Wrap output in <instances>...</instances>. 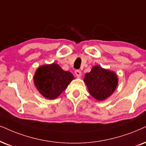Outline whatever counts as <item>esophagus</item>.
<instances>
[{
	"label": "esophagus",
	"instance_id": "esophagus-1",
	"mask_svg": "<svg viewBox=\"0 0 146 146\" xmlns=\"http://www.w3.org/2000/svg\"><path fill=\"white\" fill-rule=\"evenodd\" d=\"M75 75H76L77 77H78V78H79V77L82 76V72L79 71V70H76V71H75Z\"/></svg>",
	"mask_w": 146,
	"mask_h": 146
}]
</instances>
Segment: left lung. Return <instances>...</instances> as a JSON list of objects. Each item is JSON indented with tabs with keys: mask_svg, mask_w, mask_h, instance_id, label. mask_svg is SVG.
Wrapping results in <instances>:
<instances>
[{
	"mask_svg": "<svg viewBox=\"0 0 146 146\" xmlns=\"http://www.w3.org/2000/svg\"><path fill=\"white\" fill-rule=\"evenodd\" d=\"M118 81L117 75L114 71L100 65L94 66L84 79L90 94L98 101L104 100L113 94Z\"/></svg>",
	"mask_w": 146,
	"mask_h": 146,
	"instance_id": "1",
	"label": "left lung"
}]
</instances>
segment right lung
I'll return each mask as SVG.
<instances>
[{
	"instance_id": "right-lung-1",
	"label": "right lung",
	"mask_w": 146,
	"mask_h": 146,
	"mask_svg": "<svg viewBox=\"0 0 146 146\" xmlns=\"http://www.w3.org/2000/svg\"><path fill=\"white\" fill-rule=\"evenodd\" d=\"M74 79L71 72L64 71L56 63L40 66L34 75L37 90L42 96L49 100L57 98Z\"/></svg>"
}]
</instances>
